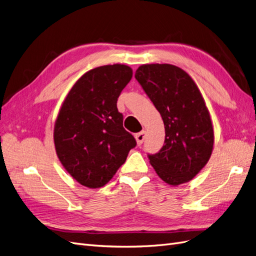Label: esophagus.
Masks as SVG:
<instances>
[{"instance_id":"esophagus-1","label":"esophagus","mask_w":256,"mask_h":256,"mask_svg":"<svg viewBox=\"0 0 256 256\" xmlns=\"http://www.w3.org/2000/svg\"><path fill=\"white\" fill-rule=\"evenodd\" d=\"M145 136H146V131H141V132H138V134H136V143L138 144V145H141L143 142H144V140H145Z\"/></svg>"}]
</instances>
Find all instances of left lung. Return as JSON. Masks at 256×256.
Wrapping results in <instances>:
<instances>
[{
  "label": "left lung",
  "mask_w": 256,
  "mask_h": 256,
  "mask_svg": "<svg viewBox=\"0 0 256 256\" xmlns=\"http://www.w3.org/2000/svg\"><path fill=\"white\" fill-rule=\"evenodd\" d=\"M136 79L164 122V145L150 154V164L168 184L190 182L207 164L214 143L210 113L198 85L171 64L141 65Z\"/></svg>",
  "instance_id": "obj_1"
}]
</instances>
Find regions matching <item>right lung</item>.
<instances>
[{"instance_id": "right-lung-1", "label": "right lung", "mask_w": 256, "mask_h": 256, "mask_svg": "<svg viewBox=\"0 0 256 256\" xmlns=\"http://www.w3.org/2000/svg\"><path fill=\"white\" fill-rule=\"evenodd\" d=\"M131 78L127 65L96 67L76 81L60 108L54 147L62 166L84 187H104L136 145L116 106Z\"/></svg>"}]
</instances>
